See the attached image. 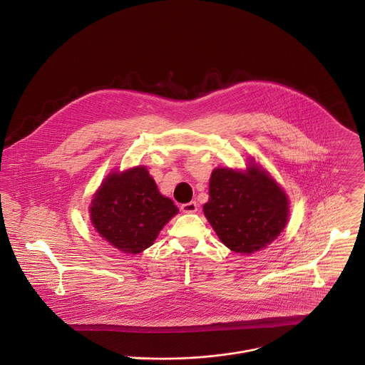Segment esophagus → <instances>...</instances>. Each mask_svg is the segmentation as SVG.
I'll return each mask as SVG.
<instances>
[{"label": "esophagus", "mask_w": 365, "mask_h": 365, "mask_svg": "<svg viewBox=\"0 0 365 365\" xmlns=\"http://www.w3.org/2000/svg\"><path fill=\"white\" fill-rule=\"evenodd\" d=\"M180 210H182L183 213H187V215H190V213H196V212H197V203H196V202L185 203V205H182V206H180Z\"/></svg>", "instance_id": "obj_1"}]
</instances>
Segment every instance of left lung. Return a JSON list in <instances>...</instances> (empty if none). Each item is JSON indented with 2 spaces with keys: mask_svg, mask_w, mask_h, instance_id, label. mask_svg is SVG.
Instances as JSON below:
<instances>
[{
  "mask_svg": "<svg viewBox=\"0 0 365 365\" xmlns=\"http://www.w3.org/2000/svg\"><path fill=\"white\" fill-rule=\"evenodd\" d=\"M209 189L205 216L234 252L248 255L264 250L287 227L288 196L257 163L245 170L215 169Z\"/></svg>",
  "mask_w": 365,
  "mask_h": 365,
  "instance_id": "obj_1",
  "label": "left lung"
}]
</instances>
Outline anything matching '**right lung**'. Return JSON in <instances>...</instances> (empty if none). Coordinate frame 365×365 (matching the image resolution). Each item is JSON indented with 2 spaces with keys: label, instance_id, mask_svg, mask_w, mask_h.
Returning <instances> with one entry per match:
<instances>
[{
  "label": "right lung",
  "instance_id": "add662e5",
  "mask_svg": "<svg viewBox=\"0 0 365 365\" xmlns=\"http://www.w3.org/2000/svg\"><path fill=\"white\" fill-rule=\"evenodd\" d=\"M178 212L173 202L159 193L145 166H137L104 179L91 200L90 220L113 247L138 254L153 244Z\"/></svg>",
  "mask_w": 365,
  "mask_h": 365
}]
</instances>
